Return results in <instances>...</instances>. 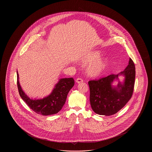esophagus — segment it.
<instances>
[{
	"mask_svg": "<svg viewBox=\"0 0 152 152\" xmlns=\"http://www.w3.org/2000/svg\"><path fill=\"white\" fill-rule=\"evenodd\" d=\"M76 83H83V80L82 79H81V78H77L76 80Z\"/></svg>",
	"mask_w": 152,
	"mask_h": 152,
	"instance_id": "obj_1",
	"label": "esophagus"
}]
</instances>
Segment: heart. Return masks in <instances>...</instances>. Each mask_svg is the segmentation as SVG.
<instances>
[{"mask_svg":"<svg viewBox=\"0 0 152 152\" xmlns=\"http://www.w3.org/2000/svg\"><path fill=\"white\" fill-rule=\"evenodd\" d=\"M101 53L99 51H94L87 54L82 59L83 63H91L87 68L88 75L91 77H100L102 76L108 68V62L106 59L99 60L101 58ZM94 61V62L93 61Z\"/></svg>","mask_w":152,"mask_h":152,"instance_id":"heart-1","label":"heart"}]
</instances>
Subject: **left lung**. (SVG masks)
I'll return each mask as SVG.
<instances>
[{"instance_id": "left-lung-1", "label": "left lung", "mask_w": 152, "mask_h": 152, "mask_svg": "<svg viewBox=\"0 0 152 152\" xmlns=\"http://www.w3.org/2000/svg\"><path fill=\"white\" fill-rule=\"evenodd\" d=\"M120 75L125 77L123 83L117 87L111 84ZM136 77L135 65L129 58V64L124 71L117 75H110L100 79L90 80V103L92 110L100 115L111 116L116 114L129 101L134 90Z\"/></svg>"}]
</instances>
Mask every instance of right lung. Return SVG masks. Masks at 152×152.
<instances>
[{"mask_svg": "<svg viewBox=\"0 0 152 152\" xmlns=\"http://www.w3.org/2000/svg\"><path fill=\"white\" fill-rule=\"evenodd\" d=\"M75 84L72 77L59 80L51 94L42 99H31L22 90L17 72V85L19 93L27 105L39 115L48 116L56 114L64 106L68 92Z\"/></svg>", "mask_w": 152, "mask_h": 152, "instance_id": "right-lung-1", "label": "right lung"}]
</instances>
